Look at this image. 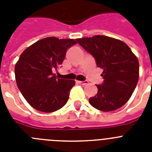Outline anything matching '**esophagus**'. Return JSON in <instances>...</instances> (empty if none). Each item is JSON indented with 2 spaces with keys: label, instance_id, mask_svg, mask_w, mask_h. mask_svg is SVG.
I'll use <instances>...</instances> for the list:
<instances>
[{
  "label": "esophagus",
  "instance_id": "1",
  "mask_svg": "<svg viewBox=\"0 0 152 152\" xmlns=\"http://www.w3.org/2000/svg\"><path fill=\"white\" fill-rule=\"evenodd\" d=\"M77 83L80 84H82V85H86V84H88V81H87V80H84V81H77Z\"/></svg>",
  "mask_w": 152,
  "mask_h": 152
}]
</instances>
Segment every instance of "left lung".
<instances>
[{"label":"left lung","mask_w":152,"mask_h":152,"mask_svg":"<svg viewBox=\"0 0 152 152\" xmlns=\"http://www.w3.org/2000/svg\"><path fill=\"white\" fill-rule=\"evenodd\" d=\"M81 46L103 70L97 94L90 98L91 105L103 112L116 110L129 100L139 77V60L124 42L106 36L77 39Z\"/></svg>","instance_id":"obj_1"}]
</instances>
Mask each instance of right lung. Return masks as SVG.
<instances>
[{"mask_svg": "<svg viewBox=\"0 0 152 152\" xmlns=\"http://www.w3.org/2000/svg\"><path fill=\"white\" fill-rule=\"evenodd\" d=\"M73 39L52 36L27 47L15 64L17 87L29 105L39 111L52 113L66 104L73 80L57 78L53 70L62 64Z\"/></svg>", "mask_w": 152, "mask_h": 152, "instance_id": "add662e5", "label": "right lung"}]
</instances>
